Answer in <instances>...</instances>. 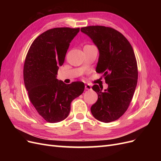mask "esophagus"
I'll return each mask as SVG.
<instances>
[{
    "label": "esophagus",
    "instance_id": "1",
    "mask_svg": "<svg viewBox=\"0 0 161 161\" xmlns=\"http://www.w3.org/2000/svg\"><path fill=\"white\" fill-rule=\"evenodd\" d=\"M85 89L86 90H91L92 89L91 86L90 85H89V84H86L85 85Z\"/></svg>",
    "mask_w": 161,
    "mask_h": 161
}]
</instances>
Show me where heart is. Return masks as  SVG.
Returning a JSON list of instances; mask_svg holds the SVG:
<instances>
[{
	"instance_id": "heart-1",
	"label": "heart",
	"mask_w": 161,
	"mask_h": 161,
	"mask_svg": "<svg viewBox=\"0 0 161 161\" xmlns=\"http://www.w3.org/2000/svg\"><path fill=\"white\" fill-rule=\"evenodd\" d=\"M90 46H90V45H86V46H85V47H90Z\"/></svg>"
}]
</instances>
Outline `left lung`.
<instances>
[{
	"instance_id": "8db88e82",
	"label": "left lung",
	"mask_w": 161,
	"mask_h": 161,
	"mask_svg": "<svg viewBox=\"0 0 161 161\" xmlns=\"http://www.w3.org/2000/svg\"><path fill=\"white\" fill-rule=\"evenodd\" d=\"M80 31L88 36L99 52L96 72L103 74L108 88L92 89L98 99L91 108L94 118L109 123L128 109L138 82V66L133 48L122 34L105 26H88Z\"/></svg>"
}]
</instances>
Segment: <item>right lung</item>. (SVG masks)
I'll list each match as a JSON object with an SVG mask.
<instances>
[{"label": "right lung", "instance_id": "add662e5", "mask_svg": "<svg viewBox=\"0 0 161 161\" xmlns=\"http://www.w3.org/2000/svg\"><path fill=\"white\" fill-rule=\"evenodd\" d=\"M79 30L51 29L39 36L27 52L23 68L24 83L31 103L47 122L65 119L69 115L71 102L84 91L82 82L66 85L56 79L70 43Z\"/></svg>", "mask_w": 161, "mask_h": 161}]
</instances>
